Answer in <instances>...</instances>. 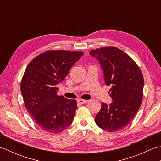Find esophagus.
I'll use <instances>...</instances> for the list:
<instances>
[{"label": "esophagus", "instance_id": "1", "mask_svg": "<svg viewBox=\"0 0 161 161\" xmlns=\"http://www.w3.org/2000/svg\"><path fill=\"white\" fill-rule=\"evenodd\" d=\"M87 102V100H82V99H78V100H77V102L80 104H84L85 102Z\"/></svg>", "mask_w": 161, "mask_h": 161}]
</instances>
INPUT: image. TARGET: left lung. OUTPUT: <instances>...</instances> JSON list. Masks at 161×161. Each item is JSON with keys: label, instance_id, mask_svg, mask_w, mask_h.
Listing matches in <instances>:
<instances>
[{"label": "left lung", "instance_id": "8db88e82", "mask_svg": "<svg viewBox=\"0 0 161 161\" xmlns=\"http://www.w3.org/2000/svg\"><path fill=\"white\" fill-rule=\"evenodd\" d=\"M99 61L104 82L111 86L112 102H102L95 122L108 132L125 128L137 114L142 100L143 79L141 70L127 54L115 47H104L91 51Z\"/></svg>", "mask_w": 161, "mask_h": 161}]
</instances>
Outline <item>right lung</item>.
<instances>
[{
    "label": "right lung",
    "mask_w": 161,
    "mask_h": 161,
    "mask_svg": "<svg viewBox=\"0 0 161 161\" xmlns=\"http://www.w3.org/2000/svg\"><path fill=\"white\" fill-rule=\"evenodd\" d=\"M83 54L66 50L46 51L27 66L20 91L29 114L44 131L61 133L73 122L77 101L58 95L56 86L64 80Z\"/></svg>",
    "instance_id": "1"
}]
</instances>
